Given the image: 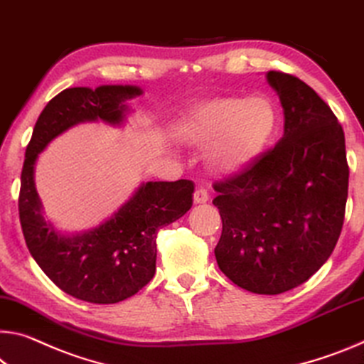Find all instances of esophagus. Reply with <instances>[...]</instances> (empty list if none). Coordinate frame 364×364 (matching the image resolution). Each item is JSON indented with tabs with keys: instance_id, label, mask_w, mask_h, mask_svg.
Returning a JSON list of instances; mask_svg holds the SVG:
<instances>
[{
	"instance_id": "obj_1",
	"label": "esophagus",
	"mask_w": 364,
	"mask_h": 364,
	"mask_svg": "<svg viewBox=\"0 0 364 364\" xmlns=\"http://www.w3.org/2000/svg\"><path fill=\"white\" fill-rule=\"evenodd\" d=\"M209 193L205 191V189H196V193H194V203L196 204H204V203H207V200H209Z\"/></svg>"
}]
</instances>
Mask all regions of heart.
<instances>
[{
  "label": "heart",
  "instance_id": "b5f03b06",
  "mask_svg": "<svg viewBox=\"0 0 364 364\" xmlns=\"http://www.w3.org/2000/svg\"><path fill=\"white\" fill-rule=\"evenodd\" d=\"M280 126L275 102L265 94L222 97L184 112L173 136L189 146H207L205 160L217 173H235L261 157Z\"/></svg>",
  "mask_w": 364,
  "mask_h": 364
}]
</instances>
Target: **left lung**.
Returning <instances> with one entry per match:
<instances>
[{
	"instance_id": "1",
	"label": "left lung",
	"mask_w": 364,
	"mask_h": 364,
	"mask_svg": "<svg viewBox=\"0 0 364 364\" xmlns=\"http://www.w3.org/2000/svg\"><path fill=\"white\" fill-rule=\"evenodd\" d=\"M284 108V137L245 170L213 184L222 217L215 259L235 285L279 295L314 275L342 232L348 196L345 134L316 92L269 71Z\"/></svg>"
}]
</instances>
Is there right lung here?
Segmentation results:
<instances>
[{"instance_id": "add662e5", "label": "right lung", "mask_w": 364, "mask_h": 364, "mask_svg": "<svg viewBox=\"0 0 364 364\" xmlns=\"http://www.w3.org/2000/svg\"><path fill=\"white\" fill-rule=\"evenodd\" d=\"M136 85L73 87L51 99L36 123L21 175L19 218L26 245L53 284L82 301L113 304L136 295L152 280L157 261V232L193 205L194 183L149 181L89 232L63 235L43 217L33 181L38 154L73 126L105 121L119 126L128 100L141 95Z\"/></svg>"}]
</instances>
